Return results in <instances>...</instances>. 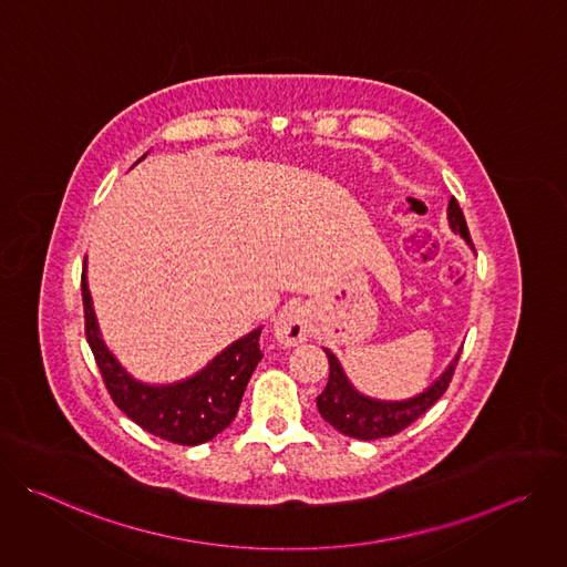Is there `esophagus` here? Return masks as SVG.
Here are the masks:
<instances>
[{"instance_id": "34e87169", "label": "esophagus", "mask_w": 567, "mask_h": 567, "mask_svg": "<svg viewBox=\"0 0 567 567\" xmlns=\"http://www.w3.org/2000/svg\"><path fill=\"white\" fill-rule=\"evenodd\" d=\"M276 339L285 346V348H291V346H298L302 341H307L309 337V320H307V313L302 307L298 305H291V307H285L280 311V316L276 318Z\"/></svg>"}]
</instances>
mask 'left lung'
<instances>
[{
    "label": "left lung",
    "instance_id": "obj_1",
    "mask_svg": "<svg viewBox=\"0 0 567 567\" xmlns=\"http://www.w3.org/2000/svg\"><path fill=\"white\" fill-rule=\"evenodd\" d=\"M449 221H451V228L455 233H460L473 247L464 213L455 197H451V202H449ZM326 354L330 361V379H328L326 390L316 396L318 413L322 415V420L332 424L337 431H341L348 437L379 440V437H388L403 429H409L415 420H420L433 406V403L446 392V388L453 379V372L457 368L462 350L453 359L449 370L426 392H422L420 396L409 399V401H374V399L359 394L348 383L334 354L328 350H326Z\"/></svg>",
    "mask_w": 567,
    "mask_h": 567
}]
</instances>
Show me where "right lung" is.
<instances>
[{
  "instance_id": "1",
  "label": "right lung",
  "mask_w": 567,
  "mask_h": 567,
  "mask_svg": "<svg viewBox=\"0 0 567 567\" xmlns=\"http://www.w3.org/2000/svg\"><path fill=\"white\" fill-rule=\"evenodd\" d=\"M80 289H83L85 307V337L103 383L112 401L134 424L166 442L195 446L213 440L235 420L241 394H245L247 383L262 359V330L235 341L206 370L188 381L175 385H143L134 381L105 350L99 337L85 274Z\"/></svg>"
}]
</instances>
